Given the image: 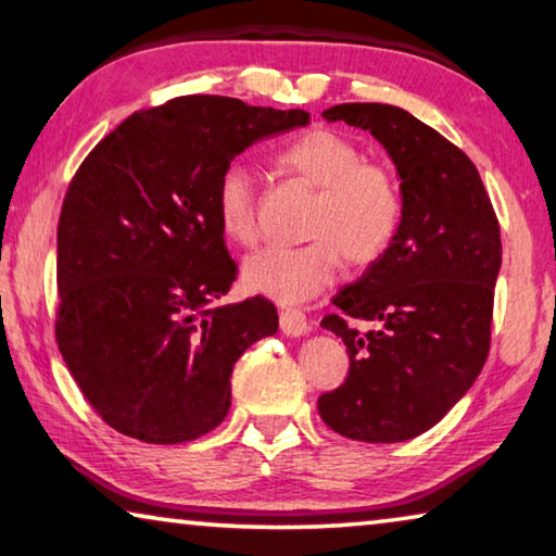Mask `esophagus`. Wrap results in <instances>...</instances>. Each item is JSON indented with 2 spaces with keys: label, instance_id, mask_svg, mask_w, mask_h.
Returning a JSON list of instances; mask_svg holds the SVG:
<instances>
[{
  "label": "esophagus",
  "instance_id": "34e87169",
  "mask_svg": "<svg viewBox=\"0 0 556 556\" xmlns=\"http://www.w3.org/2000/svg\"><path fill=\"white\" fill-rule=\"evenodd\" d=\"M279 326L281 331H285L287 336H304L308 331V321L306 316L301 312H294V308H287V312L279 314Z\"/></svg>",
  "mask_w": 556,
  "mask_h": 556
}]
</instances>
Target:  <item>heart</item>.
<instances>
[{
    "label": "heart",
    "instance_id": "heart-1",
    "mask_svg": "<svg viewBox=\"0 0 556 556\" xmlns=\"http://www.w3.org/2000/svg\"><path fill=\"white\" fill-rule=\"evenodd\" d=\"M277 164L318 188L304 244H269L244 260L242 281L277 304H301L331 287L341 255L353 267L378 262L402 223V191L388 166L363 162L361 147L333 129H308L281 149ZM215 215L232 242L257 240V186L242 164L223 168Z\"/></svg>",
    "mask_w": 556,
    "mask_h": 556
}]
</instances>
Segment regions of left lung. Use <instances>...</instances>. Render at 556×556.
<instances>
[{
    "label": "left lung",
    "instance_id": "left-lung-1",
    "mask_svg": "<svg viewBox=\"0 0 556 556\" xmlns=\"http://www.w3.org/2000/svg\"><path fill=\"white\" fill-rule=\"evenodd\" d=\"M324 117L368 129L388 149L402 223L321 321L345 343L351 370L318 397V414L341 437L394 444L434 427L483 370L501 225L473 162L407 110L345 102Z\"/></svg>",
    "mask_w": 556,
    "mask_h": 556
}]
</instances>
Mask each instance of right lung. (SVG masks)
Wrapping results in <instances>:
<instances>
[{
  "mask_svg": "<svg viewBox=\"0 0 556 556\" xmlns=\"http://www.w3.org/2000/svg\"><path fill=\"white\" fill-rule=\"evenodd\" d=\"M304 110L184 96L127 117L75 172L59 218L55 341L90 407L119 434L184 444L230 409V375L277 333L275 304H223L238 265L215 184Z\"/></svg>",
  "mask_w": 556,
  "mask_h": 556,
  "instance_id": "add662e5",
  "label": "right lung"
}]
</instances>
